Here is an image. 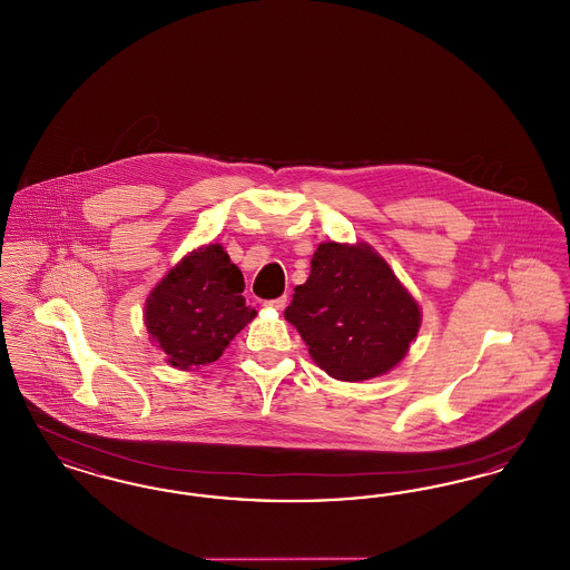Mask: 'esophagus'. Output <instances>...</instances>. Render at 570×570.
Instances as JSON below:
<instances>
[{
    "label": "esophagus",
    "mask_w": 570,
    "mask_h": 570,
    "mask_svg": "<svg viewBox=\"0 0 570 570\" xmlns=\"http://www.w3.org/2000/svg\"><path fill=\"white\" fill-rule=\"evenodd\" d=\"M286 301H288V297L284 295V297H277L272 298V301H265V305H267V307H273V309H284V307H286Z\"/></svg>",
    "instance_id": "34e87169"
}]
</instances>
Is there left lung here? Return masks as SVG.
Masks as SVG:
<instances>
[{"instance_id":"1","label":"left lung","mask_w":570,"mask_h":570,"mask_svg":"<svg viewBox=\"0 0 570 570\" xmlns=\"http://www.w3.org/2000/svg\"><path fill=\"white\" fill-rule=\"evenodd\" d=\"M286 321L331 379H376L395 367L421 325L416 301L367 245H318Z\"/></svg>"}]
</instances>
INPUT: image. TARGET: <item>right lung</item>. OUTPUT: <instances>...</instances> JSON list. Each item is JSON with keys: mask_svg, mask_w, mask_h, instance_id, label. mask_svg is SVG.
<instances>
[{"mask_svg": "<svg viewBox=\"0 0 570 570\" xmlns=\"http://www.w3.org/2000/svg\"><path fill=\"white\" fill-rule=\"evenodd\" d=\"M244 288V275L217 244L191 252L168 272L147 298L145 325L173 367L196 370L222 356L256 316Z\"/></svg>", "mask_w": 570, "mask_h": 570, "instance_id": "right-lung-1", "label": "right lung"}]
</instances>
